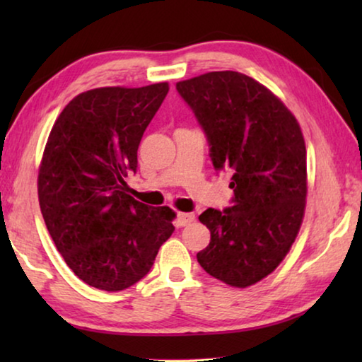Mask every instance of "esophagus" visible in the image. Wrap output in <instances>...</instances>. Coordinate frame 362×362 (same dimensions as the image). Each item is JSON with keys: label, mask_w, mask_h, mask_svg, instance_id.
<instances>
[{"label": "esophagus", "mask_w": 362, "mask_h": 362, "mask_svg": "<svg viewBox=\"0 0 362 362\" xmlns=\"http://www.w3.org/2000/svg\"><path fill=\"white\" fill-rule=\"evenodd\" d=\"M193 222H194V214L179 212V216H177V225L179 226H187Z\"/></svg>", "instance_id": "obj_1"}]
</instances>
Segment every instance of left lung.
Listing matches in <instances>:
<instances>
[{"label":"left lung","mask_w":362,"mask_h":362,"mask_svg":"<svg viewBox=\"0 0 362 362\" xmlns=\"http://www.w3.org/2000/svg\"><path fill=\"white\" fill-rule=\"evenodd\" d=\"M211 146L216 170H228L231 206L199 216L211 243L196 254L211 276L247 287L274 272L296 241L305 212L302 129L272 90L238 71L177 83Z\"/></svg>","instance_id":"8db88e82"}]
</instances>
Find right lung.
Returning a JSON list of instances; mask_svg holds the SVG:
<instances>
[{"instance_id": "obj_1", "label": "right lung", "mask_w": 362, "mask_h": 362, "mask_svg": "<svg viewBox=\"0 0 362 362\" xmlns=\"http://www.w3.org/2000/svg\"><path fill=\"white\" fill-rule=\"evenodd\" d=\"M168 93V83L86 90L49 134L38 174L42 218L71 272L100 291L142 279L175 230L173 209L134 199L124 180Z\"/></svg>"}]
</instances>
